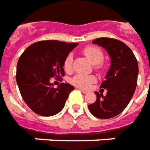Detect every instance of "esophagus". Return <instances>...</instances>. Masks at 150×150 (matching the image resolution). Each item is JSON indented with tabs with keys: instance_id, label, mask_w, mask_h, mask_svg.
I'll use <instances>...</instances> for the list:
<instances>
[{
	"instance_id": "1",
	"label": "esophagus",
	"mask_w": 150,
	"mask_h": 150,
	"mask_svg": "<svg viewBox=\"0 0 150 150\" xmlns=\"http://www.w3.org/2000/svg\"><path fill=\"white\" fill-rule=\"evenodd\" d=\"M80 90H81V92L82 93H84V94H86V93H88V91H86V90H85V89H81V88H80Z\"/></svg>"
}]
</instances>
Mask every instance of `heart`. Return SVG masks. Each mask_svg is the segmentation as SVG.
I'll list each match as a JSON object with an SVG mask.
<instances>
[{"mask_svg":"<svg viewBox=\"0 0 150 150\" xmlns=\"http://www.w3.org/2000/svg\"><path fill=\"white\" fill-rule=\"evenodd\" d=\"M82 53L93 64H96L97 69H101L102 64L100 62L103 61L104 53L97 46H86L82 50ZM73 54L69 53L63 62V67L67 72H70L73 69ZM96 81L94 76L92 75H84L76 74L71 79V83L75 86L80 88H88L91 84Z\"/></svg>","mask_w":150,"mask_h":150,"instance_id":"b5f03b06","label":"heart"}]
</instances>
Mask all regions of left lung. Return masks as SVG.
<instances>
[{"mask_svg":"<svg viewBox=\"0 0 150 150\" xmlns=\"http://www.w3.org/2000/svg\"><path fill=\"white\" fill-rule=\"evenodd\" d=\"M93 43L107 50L111 58V66L105 81L100 86L106 88V95L95 92L97 100L88 105V108L98 118H112L127 107L135 92L138 75L137 61L133 51L121 40L99 38L93 40Z\"/></svg>","mask_w":150,"mask_h":150,"instance_id":"obj_1","label":"left lung"}]
</instances>
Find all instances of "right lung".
Segmentation results:
<instances>
[{
  "label": "right lung",
  "instance_id": "right-lung-1",
  "mask_svg": "<svg viewBox=\"0 0 150 150\" xmlns=\"http://www.w3.org/2000/svg\"><path fill=\"white\" fill-rule=\"evenodd\" d=\"M77 45L60 40H40L32 44L21 55L16 80L23 100L35 113L50 117L64 108L74 87L61 83L57 88H53L50 80L64 76V59Z\"/></svg>",
  "mask_w": 150,
  "mask_h": 150
}]
</instances>
